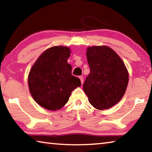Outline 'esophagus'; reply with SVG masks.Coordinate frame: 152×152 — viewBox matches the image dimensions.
Segmentation results:
<instances>
[{"label": "esophagus", "mask_w": 152, "mask_h": 152, "mask_svg": "<svg viewBox=\"0 0 152 152\" xmlns=\"http://www.w3.org/2000/svg\"><path fill=\"white\" fill-rule=\"evenodd\" d=\"M79 78H80V79L81 83H82V84H83V82H84V78H83V76H79Z\"/></svg>", "instance_id": "1"}]
</instances>
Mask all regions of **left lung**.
<instances>
[{"mask_svg": "<svg viewBox=\"0 0 152 152\" xmlns=\"http://www.w3.org/2000/svg\"><path fill=\"white\" fill-rule=\"evenodd\" d=\"M90 74L83 84L88 101L99 110L114 106L124 95L129 82L127 68L115 51L107 46L87 49Z\"/></svg>", "mask_w": 152, "mask_h": 152, "instance_id": "obj_1", "label": "left lung"}]
</instances>
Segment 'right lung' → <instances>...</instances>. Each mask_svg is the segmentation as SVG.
<instances>
[{"mask_svg":"<svg viewBox=\"0 0 152 152\" xmlns=\"http://www.w3.org/2000/svg\"><path fill=\"white\" fill-rule=\"evenodd\" d=\"M70 49L54 46L45 50L33 64L28 77V84L33 99L50 110L62 108L68 101L71 92L81 82L72 74L68 63Z\"/></svg>","mask_w":152,"mask_h":152,"instance_id":"obj_1","label":"right lung"}]
</instances>
